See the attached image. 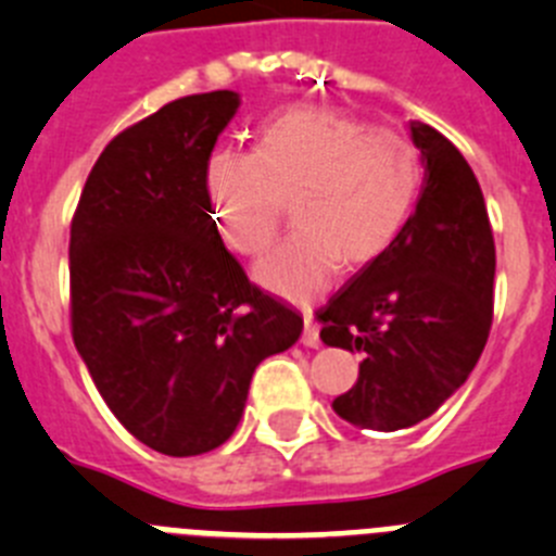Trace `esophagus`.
<instances>
[{
  "label": "esophagus",
  "instance_id": "esophagus-1",
  "mask_svg": "<svg viewBox=\"0 0 556 556\" xmlns=\"http://www.w3.org/2000/svg\"><path fill=\"white\" fill-rule=\"evenodd\" d=\"M302 343L309 349H318L321 346V338H318V327L313 321V313L304 309V334H302Z\"/></svg>",
  "mask_w": 556,
  "mask_h": 556
}]
</instances>
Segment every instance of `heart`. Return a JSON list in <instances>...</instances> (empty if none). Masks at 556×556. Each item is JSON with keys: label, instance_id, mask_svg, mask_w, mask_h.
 Masks as SVG:
<instances>
[{"label": "heart", "instance_id": "1", "mask_svg": "<svg viewBox=\"0 0 556 556\" xmlns=\"http://www.w3.org/2000/svg\"><path fill=\"white\" fill-rule=\"evenodd\" d=\"M204 185L222 241L266 252L290 199L293 232L260 260L254 277L288 299L329 288L340 263L388 252L413 216L424 163L407 135L327 110H296L263 127L257 147L210 154Z\"/></svg>", "mask_w": 556, "mask_h": 556}]
</instances>
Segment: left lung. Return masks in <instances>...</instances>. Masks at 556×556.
<instances>
[{"mask_svg": "<svg viewBox=\"0 0 556 556\" xmlns=\"http://www.w3.org/2000/svg\"><path fill=\"white\" fill-rule=\"evenodd\" d=\"M424 188L396 243L318 309L327 346L359 354V377L332 402L359 429L421 424L473 371L493 321L496 247L482 188L459 149L409 122Z\"/></svg>", "mask_w": 556, "mask_h": 556, "instance_id": "left-lung-1", "label": "left lung"}]
</instances>
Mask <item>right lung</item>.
<instances>
[{
	"mask_svg": "<svg viewBox=\"0 0 556 556\" xmlns=\"http://www.w3.org/2000/svg\"><path fill=\"white\" fill-rule=\"evenodd\" d=\"M235 91L168 102L99 154L72 222V334L104 404L168 457L232 438L260 363L302 315L249 282L213 222L204 168Z\"/></svg>",
	"mask_w": 556,
	"mask_h": 556,
	"instance_id": "obj_1",
	"label": "right lung"
}]
</instances>
